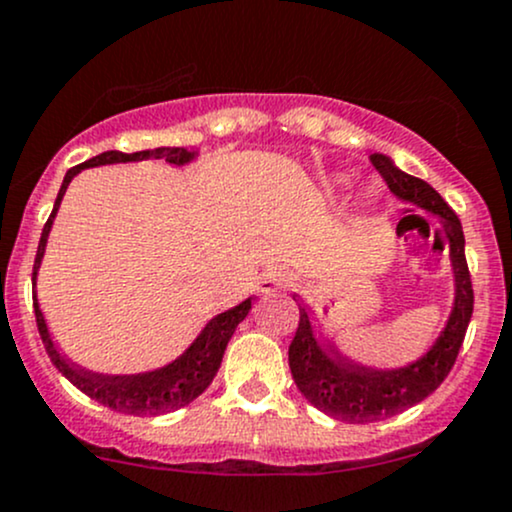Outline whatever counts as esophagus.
<instances>
[{"label":"esophagus","mask_w":512,"mask_h":512,"mask_svg":"<svg viewBox=\"0 0 512 512\" xmlns=\"http://www.w3.org/2000/svg\"><path fill=\"white\" fill-rule=\"evenodd\" d=\"M284 286H289V279H286L282 272H267V274H262L260 289L265 291V294H269V291L284 289Z\"/></svg>","instance_id":"1"}]
</instances>
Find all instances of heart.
I'll return each mask as SVG.
<instances>
[{
  "label": "heart",
  "mask_w": 512,
  "mask_h": 512,
  "mask_svg": "<svg viewBox=\"0 0 512 512\" xmlns=\"http://www.w3.org/2000/svg\"><path fill=\"white\" fill-rule=\"evenodd\" d=\"M330 187H333V189H340V187H345V179H333V184H330ZM374 189H369V192L367 194H364V196H367V199H374Z\"/></svg>",
  "instance_id": "heart-1"
}]
</instances>
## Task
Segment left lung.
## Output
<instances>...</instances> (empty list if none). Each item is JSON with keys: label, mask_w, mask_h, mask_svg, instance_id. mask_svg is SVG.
I'll return each instance as SVG.
<instances>
[{"label": "left lung", "mask_w": 512, "mask_h": 512, "mask_svg": "<svg viewBox=\"0 0 512 512\" xmlns=\"http://www.w3.org/2000/svg\"><path fill=\"white\" fill-rule=\"evenodd\" d=\"M369 160L398 199L440 218V226L449 240L454 303L447 325L430 350L415 362L396 369L364 367L320 345L313 335L306 308L299 306V328L289 345L291 376L308 403H313L318 411L342 423L357 425L386 420L428 398L454 367L474 311V289L464 257V230L457 213L449 209L447 201L428 182L401 172L386 155L374 153Z\"/></svg>", "instance_id": "1"}]
</instances>
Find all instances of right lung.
<instances>
[{
  "instance_id": "right-lung-1",
  "label": "right lung",
  "mask_w": 512,
  "mask_h": 512,
  "mask_svg": "<svg viewBox=\"0 0 512 512\" xmlns=\"http://www.w3.org/2000/svg\"><path fill=\"white\" fill-rule=\"evenodd\" d=\"M199 155L196 150L187 148H155V150H140V153H119V150H106L92 160L82 162V165L67 170L63 187H60L58 199H55L53 213H50L48 223L43 226L41 243H38L36 262H33V286H36L38 267L43 262V252H46L48 233L53 228V218L60 209V201L67 192V184L72 182V177H77L87 167H99V165H114V162H140V160H165L170 165H187L194 157ZM252 308V299H245L238 306L228 308V311L213 316L206 328L196 335V340L187 350L182 352L174 362L165 364V367L153 369V372H140V374H99L89 372V369L77 367L70 359H65L55 347L53 338L48 333L46 318H43L41 306H38L36 294H33V311H36V323L38 333H41L43 345L50 362L55 364L60 374L70 381L72 386H77L82 393H87L89 398L99 401L101 406L111 408V411H119L126 415H162L177 411V408L189 406L194 398H199L201 393L209 389V384L216 376L218 367H221L223 352H226L228 340L233 338L235 328H238L240 320H245L247 313Z\"/></svg>"
}]
</instances>
